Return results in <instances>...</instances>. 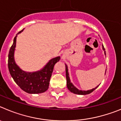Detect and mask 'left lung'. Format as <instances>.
I'll list each match as a JSON object with an SVG mask.
<instances>
[{
  "label": "left lung",
  "mask_w": 121,
  "mask_h": 121,
  "mask_svg": "<svg viewBox=\"0 0 121 121\" xmlns=\"http://www.w3.org/2000/svg\"><path fill=\"white\" fill-rule=\"evenodd\" d=\"M102 50L104 51V54L106 56V53H105V48L104 47V45H102ZM65 71H66V79H67V88L69 90L71 91V93L74 94H76V95H88V94L91 93V92H93L95 89H96L98 88L99 85H98L97 86H96L95 88H93L91 90H79L78 88H77L73 84L72 82H71L70 81V76H69V73H68V66L67 65V64H65ZM105 73H106V70H105Z\"/></svg>",
  "instance_id": "1"
}]
</instances>
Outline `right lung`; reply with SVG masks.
Here are the masks:
<instances>
[{
    "label": "right lung",
    "mask_w": 121,
    "mask_h": 121,
    "mask_svg": "<svg viewBox=\"0 0 121 121\" xmlns=\"http://www.w3.org/2000/svg\"><path fill=\"white\" fill-rule=\"evenodd\" d=\"M23 30L17 34L9 50L8 61L9 73L14 82L22 90L30 94L42 93L48 89L54 66L59 61L60 57L57 56L51 59L41 70L38 71L28 72L22 70L15 62L14 51L16 46L17 36Z\"/></svg>",
    "instance_id": "1"
}]
</instances>
